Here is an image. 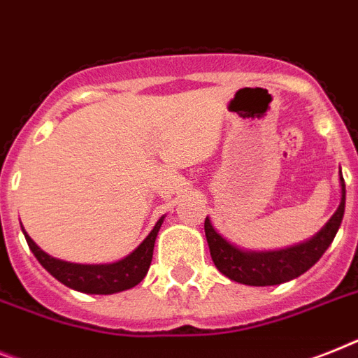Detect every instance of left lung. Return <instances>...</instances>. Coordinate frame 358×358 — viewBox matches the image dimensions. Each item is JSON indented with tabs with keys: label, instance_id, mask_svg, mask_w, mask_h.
I'll use <instances>...</instances> for the list:
<instances>
[{
	"label": "left lung",
	"instance_id": "left-lung-1",
	"mask_svg": "<svg viewBox=\"0 0 358 358\" xmlns=\"http://www.w3.org/2000/svg\"><path fill=\"white\" fill-rule=\"evenodd\" d=\"M345 209V184L340 173V204L324 228L310 239L280 250H245L229 243L206 217L204 231L209 254L220 274L250 287H268L294 280L320 259L335 239Z\"/></svg>",
	"mask_w": 358,
	"mask_h": 358
}]
</instances>
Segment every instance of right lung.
Instances as JSON below:
<instances>
[{"label": "right lung", "instance_id": "obj_1", "mask_svg": "<svg viewBox=\"0 0 358 358\" xmlns=\"http://www.w3.org/2000/svg\"><path fill=\"white\" fill-rule=\"evenodd\" d=\"M165 217H159L158 222L150 229V234L145 237V241L138 248L130 252L127 257L115 261V263H103V264H83V263H69V261L57 259L48 252H43L40 246L34 243L29 234L23 229L29 248L42 264L43 268L48 270L49 274L53 275L55 280L64 283L69 289L84 292V294H115V292H123L127 289H132L138 283H141L147 272H149L150 261H152L154 243L158 237V231L164 224Z\"/></svg>", "mask_w": 358, "mask_h": 358}]
</instances>
